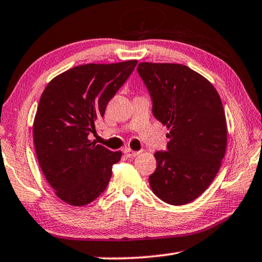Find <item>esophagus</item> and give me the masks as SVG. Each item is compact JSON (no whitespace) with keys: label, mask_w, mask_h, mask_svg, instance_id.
<instances>
[{"label":"esophagus","mask_w":262,"mask_h":262,"mask_svg":"<svg viewBox=\"0 0 262 262\" xmlns=\"http://www.w3.org/2000/svg\"><path fill=\"white\" fill-rule=\"evenodd\" d=\"M123 154L127 157H135V156L139 155L140 151H135V150H132V149H129V148H127V149H124V150H123Z\"/></svg>","instance_id":"esophagus-1"}]
</instances>
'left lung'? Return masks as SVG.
<instances>
[{"label": "left lung", "mask_w": 262, "mask_h": 262, "mask_svg": "<svg viewBox=\"0 0 262 262\" xmlns=\"http://www.w3.org/2000/svg\"><path fill=\"white\" fill-rule=\"evenodd\" d=\"M152 102V115L169 133L167 150L155 152L149 176L152 192L171 205L201 196L221 168L227 127L221 97L209 80L181 64L140 63Z\"/></svg>", "instance_id": "obj_1"}]
</instances>
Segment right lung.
I'll list each match as a JSON object with an SVG mask.
<instances>
[{
  "label": "right lung",
  "mask_w": 262,
  "mask_h": 262,
  "mask_svg": "<svg viewBox=\"0 0 262 262\" xmlns=\"http://www.w3.org/2000/svg\"><path fill=\"white\" fill-rule=\"evenodd\" d=\"M138 60L86 64L53 78L45 87L34 122L37 159L49 184L61 201L90 204L105 191L121 151L89 140Z\"/></svg>",
  "instance_id": "right-lung-1"
}]
</instances>
